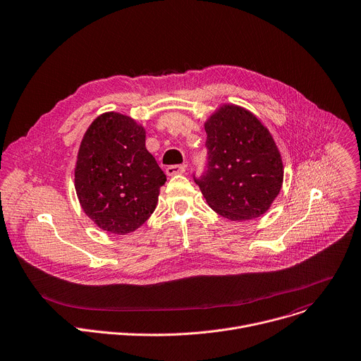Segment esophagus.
Wrapping results in <instances>:
<instances>
[{"label": "esophagus", "mask_w": 361, "mask_h": 361, "mask_svg": "<svg viewBox=\"0 0 361 361\" xmlns=\"http://www.w3.org/2000/svg\"><path fill=\"white\" fill-rule=\"evenodd\" d=\"M187 166L185 164H176V166H169L166 169V174L167 176H176V174H183L185 173Z\"/></svg>", "instance_id": "34e87169"}]
</instances>
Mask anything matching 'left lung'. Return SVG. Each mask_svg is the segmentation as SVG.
<instances>
[{
  "instance_id": "8db88e82",
  "label": "left lung",
  "mask_w": 361,
  "mask_h": 361,
  "mask_svg": "<svg viewBox=\"0 0 361 361\" xmlns=\"http://www.w3.org/2000/svg\"><path fill=\"white\" fill-rule=\"evenodd\" d=\"M207 169L194 176L207 204L231 221L265 214L283 181L281 153L261 120L244 107L224 104L205 122Z\"/></svg>"
}]
</instances>
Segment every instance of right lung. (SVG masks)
<instances>
[{
  "label": "right lung",
  "instance_id": "1",
  "mask_svg": "<svg viewBox=\"0 0 361 361\" xmlns=\"http://www.w3.org/2000/svg\"><path fill=\"white\" fill-rule=\"evenodd\" d=\"M166 174L146 149V130L129 116L109 111L86 130L75 167L85 214L103 231L125 235L156 209Z\"/></svg>",
  "mask_w": 361,
  "mask_h": 361
}]
</instances>
